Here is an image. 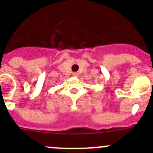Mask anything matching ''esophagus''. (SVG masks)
I'll return each instance as SVG.
<instances>
[{
	"label": "esophagus",
	"mask_w": 153,
	"mask_h": 153,
	"mask_svg": "<svg viewBox=\"0 0 153 153\" xmlns=\"http://www.w3.org/2000/svg\"><path fill=\"white\" fill-rule=\"evenodd\" d=\"M78 76H79L78 73H74V74H73V76H74V77H77Z\"/></svg>",
	"instance_id": "obj_1"
}]
</instances>
